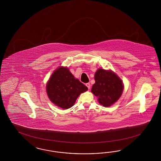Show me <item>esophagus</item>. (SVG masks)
Wrapping results in <instances>:
<instances>
[{"label":"esophagus","instance_id":"34e87169","mask_svg":"<svg viewBox=\"0 0 161 161\" xmlns=\"http://www.w3.org/2000/svg\"><path fill=\"white\" fill-rule=\"evenodd\" d=\"M86 86L87 87L88 89H90V83H87V84H86Z\"/></svg>","mask_w":161,"mask_h":161}]
</instances>
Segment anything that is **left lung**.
Instances as JSON below:
<instances>
[{"label": "left lung", "instance_id": "8db88e82", "mask_svg": "<svg viewBox=\"0 0 161 161\" xmlns=\"http://www.w3.org/2000/svg\"><path fill=\"white\" fill-rule=\"evenodd\" d=\"M95 84L92 92L98 97V102L108 107L116 102L122 95L123 85L122 80L112 71L98 69L95 73Z\"/></svg>", "mask_w": 161, "mask_h": 161}]
</instances>
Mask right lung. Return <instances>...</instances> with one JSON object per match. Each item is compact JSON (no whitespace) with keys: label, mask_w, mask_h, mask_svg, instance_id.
Instances as JSON below:
<instances>
[{"label":"right lung","mask_w":161,"mask_h":161,"mask_svg":"<svg viewBox=\"0 0 161 161\" xmlns=\"http://www.w3.org/2000/svg\"><path fill=\"white\" fill-rule=\"evenodd\" d=\"M88 88L74 78L68 68L60 67L51 75L47 84V92L52 102L67 109L74 104L80 94Z\"/></svg>","instance_id":"1"}]
</instances>
